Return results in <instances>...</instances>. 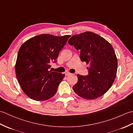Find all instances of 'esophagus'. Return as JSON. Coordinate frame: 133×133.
Wrapping results in <instances>:
<instances>
[{
  "label": "esophagus",
  "mask_w": 133,
  "mask_h": 133,
  "mask_svg": "<svg viewBox=\"0 0 133 133\" xmlns=\"http://www.w3.org/2000/svg\"><path fill=\"white\" fill-rule=\"evenodd\" d=\"M70 75H71V73H70L69 72H67V71L65 72V75H66V76Z\"/></svg>",
  "instance_id": "1"
}]
</instances>
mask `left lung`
Masks as SVG:
<instances>
[{
  "instance_id": "8db88e82",
  "label": "left lung",
  "mask_w": 133,
  "mask_h": 133,
  "mask_svg": "<svg viewBox=\"0 0 133 133\" xmlns=\"http://www.w3.org/2000/svg\"><path fill=\"white\" fill-rule=\"evenodd\" d=\"M68 43L81 50L80 59L89 64L88 75H77L78 82L72 87L75 92L86 99H94L106 93L113 83L118 61L111 44L92 32L72 36Z\"/></svg>"
}]
</instances>
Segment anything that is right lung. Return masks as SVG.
<instances>
[{
  "mask_svg": "<svg viewBox=\"0 0 133 133\" xmlns=\"http://www.w3.org/2000/svg\"><path fill=\"white\" fill-rule=\"evenodd\" d=\"M70 35L41 34L30 38L20 47L15 65L17 79L24 92L35 101L54 95L64 74L49 71Z\"/></svg>",
  "mask_w": 133,
  "mask_h": 133,
  "instance_id": "obj_1",
  "label": "right lung"
}]
</instances>
